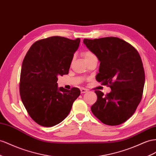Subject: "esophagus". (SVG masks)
<instances>
[{
  "mask_svg": "<svg viewBox=\"0 0 156 156\" xmlns=\"http://www.w3.org/2000/svg\"><path fill=\"white\" fill-rule=\"evenodd\" d=\"M87 92V90L86 88H81V93H85V92Z\"/></svg>",
  "mask_w": 156,
  "mask_h": 156,
  "instance_id": "obj_1",
  "label": "esophagus"
}]
</instances>
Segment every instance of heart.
Instances as JSON below:
<instances>
[{
	"mask_svg": "<svg viewBox=\"0 0 156 156\" xmlns=\"http://www.w3.org/2000/svg\"><path fill=\"white\" fill-rule=\"evenodd\" d=\"M83 58H84V59H85V60H87V59H89V58H92V57H94V56H95L93 54H92L91 52H90V51H85V52H84L83 53Z\"/></svg>",
	"mask_w": 156,
	"mask_h": 156,
	"instance_id": "obj_1",
	"label": "heart"
}]
</instances>
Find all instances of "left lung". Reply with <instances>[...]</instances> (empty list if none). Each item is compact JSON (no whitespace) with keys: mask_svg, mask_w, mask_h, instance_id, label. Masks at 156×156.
Returning <instances> with one entry per match:
<instances>
[{"mask_svg":"<svg viewBox=\"0 0 156 156\" xmlns=\"http://www.w3.org/2000/svg\"><path fill=\"white\" fill-rule=\"evenodd\" d=\"M100 61L96 79L108 85L106 95L96 90L97 100L91 106L93 114L103 123L118 125L129 119L140 102L145 82L141 58L132 45L117 37L83 40Z\"/></svg>","mask_w":156,"mask_h":156,"instance_id":"obj_1","label":"left lung"}]
</instances>
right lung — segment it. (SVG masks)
<instances>
[{
  "mask_svg": "<svg viewBox=\"0 0 156 156\" xmlns=\"http://www.w3.org/2000/svg\"><path fill=\"white\" fill-rule=\"evenodd\" d=\"M78 38L71 40L54 36L32 44L22 66L21 99L29 115L43 127H52L64 120L80 95L77 88L58 87V77L68 74Z\"/></svg>",
  "mask_w": 156,
  "mask_h": 156,
  "instance_id": "obj_1",
  "label": "right lung"
}]
</instances>
